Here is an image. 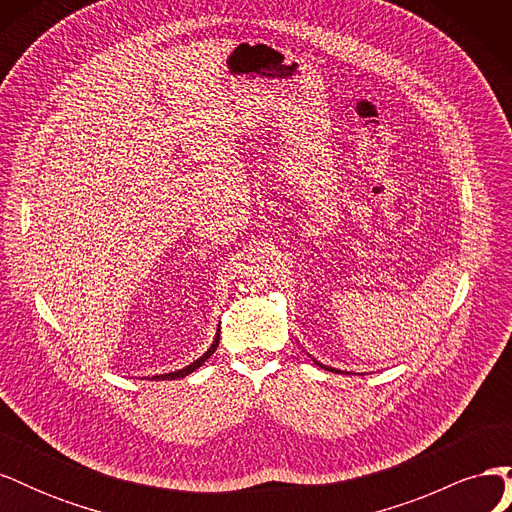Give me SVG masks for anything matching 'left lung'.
I'll list each match as a JSON object with an SVG mask.
<instances>
[{
    "instance_id": "1",
    "label": "left lung",
    "mask_w": 512,
    "mask_h": 512,
    "mask_svg": "<svg viewBox=\"0 0 512 512\" xmlns=\"http://www.w3.org/2000/svg\"><path fill=\"white\" fill-rule=\"evenodd\" d=\"M309 356H312V354H309ZM314 363H316V365H320L322 369H327V371H337V374H342V371H339V369H335V367H329V365H322V363H318L316 359H314Z\"/></svg>"
}]
</instances>
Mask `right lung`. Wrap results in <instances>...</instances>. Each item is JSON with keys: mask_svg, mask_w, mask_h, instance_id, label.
<instances>
[{"mask_svg": "<svg viewBox=\"0 0 512 512\" xmlns=\"http://www.w3.org/2000/svg\"><path fill=\"white\" fill-rule=\"evenodd\" d=\"M218 344H220V327H218V333H215V337H213V344L207 348V352L203 354V356H198V359L194 361V363H190V365H185L183 369H177V371H168V374H160V376H153V380H179V378H185L188 374H192L194 369H198L200 365H203L209 356L215 352V348H218Z\"/></svg>", "mask_w": 512, "mask_h": 512, "instance_id": "obj_1", "label": "right lung"}]
</instances>
